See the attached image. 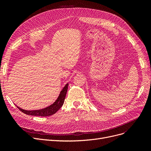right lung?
I'll use <instances>...</instances> for the list:
<instances>
[{"label": "right lung", "mask_w": 151, "mask_h": 151, "mask_svg": "<svg viewBox=\"0 0 151 151\" xmlns=\"http://www.w3.org/2000/svg\"><path fill=\"white\" fill-rule=\"evenodd\" d=\"M68 86V84H67L65 86L64 88H63V89H62V91L60 92V93L57 100L55 101L52 105L46 108H44L42 109H39V110L27 111V110L22 109L18 106H17V108L21 111V112L27 115L35 116H43V117L51 116L56 113L63 105V103H64L66 94H67Z\"/></svg>", "instance_id": "add662e5"}]
</instances>
